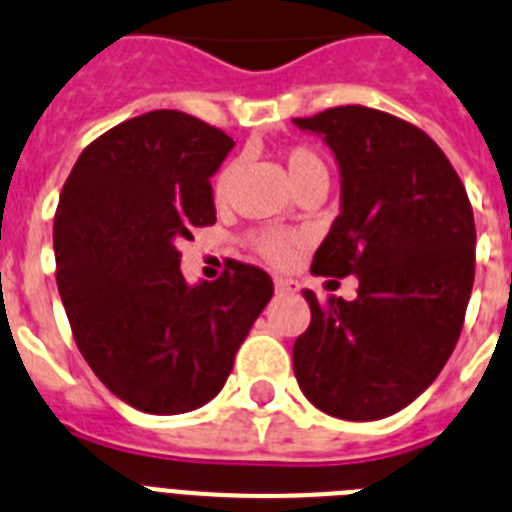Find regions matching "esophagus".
I'll return each mask as SVG.
<instances>
[{"mask_svg":"<svg viewBox=\"0 0 512 512\" xmlns=\"http://www.w3.org/2000/svg\"><path fill=\"white\" fill-rule=\"evenodd\" d=\"M275 291L278 293H296L299 291V283L291 281V278H275Z\"/></svg>","mask_w":512,"mask_h":512,"instance_id":"esophagus-1","label":"esophagus"}]
</instances>
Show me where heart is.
I'll return each instance as SVG.
<instances>
[{
    "instance_id": "heart-1",
    "label": "heart",
    "mask_w": 512,
    "mask_h": 512,
    "mask_svg": "<svg viewBox=\"0 0 512 512\" xmlns=\"http://www.w3.org/2000/svg\"><path fill=\"white\" fill-rule=\"evenodd\" d=\"M283 164H286L288 177H291L293 188L304 193L306 188H327L330 182V170H327V162L319 154L314 146L296 144L288 146L281 151ZM239 164L226 162L219 170L216 180H213V201L224 203L226 195H229L231 185H234V177H237ZM252 250L262 257V260L273 262V265H283V262L291 260L293 250L304 242V234L299 231H257L252 234Z\"/></svg>"
}]
</instances>
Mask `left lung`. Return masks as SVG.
<instances>
[{
    "mask_svg": "<svg viewBox=\"0 0 512 512\" xmlns=\"http://www.w3.org/2000/svg\"><path fill=\"white\" fill-rule=\"evenodd\" d=\"M322 133L342 175V211L311 260L358 275V299L319 301L293 345V373L317 410L381 420L420 397L451 358L474 286V213L453 164L422 128L340 105L293 118Z\"/></svg>",
    "mask_w": 512,
    "mask_h": 512,
    "instance_id": "1",
    "label": "left lung"
}]
</instances>
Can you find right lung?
<instances>
[{
  "label": "right lung",
  "instance_id": "1",
  "mask_svg": "<svg viewBox=\"0 0 512 512\" xmlns=\"http://www.w3.org/2000/svg\"><path fill=\"white\" fill-rule=\"evenodd\" d=\"M234 141L180 110L118 123L79 154L53 219L56 283L79 353L115 397L149 415L211 402L273 296L231 260L190 288L182 239L216 224L208 177Z\"/></svg>",
  "mask_w": 512,
  "mask_h": 512
}]
</instances>
